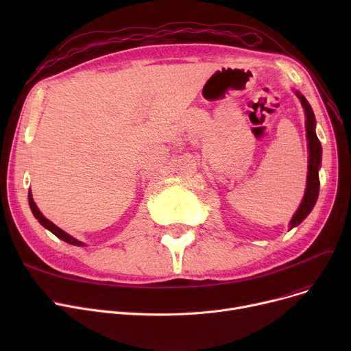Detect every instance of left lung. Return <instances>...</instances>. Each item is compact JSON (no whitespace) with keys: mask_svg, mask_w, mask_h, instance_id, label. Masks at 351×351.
Instances as JSON below:
<instances>
[{"mask_svg":"<svg viewBox=\"0 0 351 351\" xmlns=\"http://www.w3.org/2000/svg\"><path fill=\"white\" fill-rule=\"evenodd\" d=\"M298 98L300 99L304 114H306V132H307V141H308V173H307V185H306V193L302 200V205L299 206L298 212L294 213L293 219L290 220V229L302 223L304 217L311 212L313 206L316 205V200L319 197L320 191V180H319V168L322 163V143L316 135V118L313 114V109L307 99L296 92Z\"/></svg>","mask_w":351,"mask_h":351,"instance_id":"8db88e82","label":"left lung"}]
</instances>
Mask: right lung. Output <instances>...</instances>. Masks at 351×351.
<instances>
[{
  "label": "right lung",
  "instance_id": "add662e5",
  "mask_svg": "<svg viewBox=\"0 0 351 351\" xmlns=\"http://www.w3.org/2000/svg\"><path fill=\"white\" fill-rule=\"evenodd\" d=\"M28 202H29V208H31V210H32L34 216H35L36 219H38V222H40L44 228H47L48 230H51L55 236L60 237L61 241H64V242H66V243H69V245H73V246H85L82 242L77 241V239H73L72 236H69L68 233H65L62 229H60L58 226H55L52 222H49V220H48L45 216H43V213L40 212V209L36 208V205L34 204L31 192L28 193Z\"/></svg>",
  "mask_w": 351,
  "mask_h": 351
}]
</instances>
